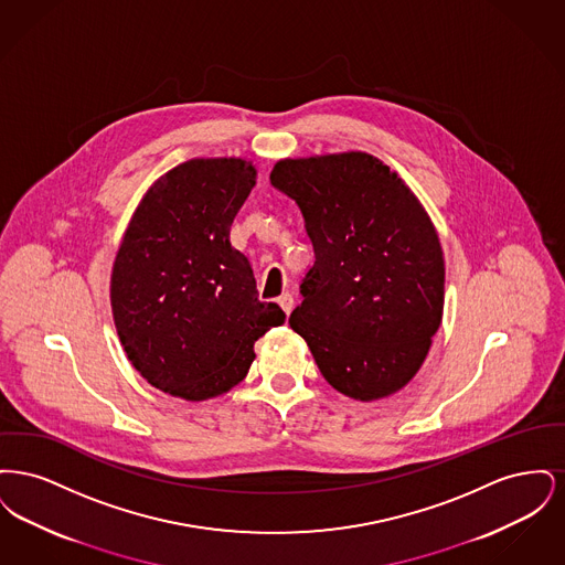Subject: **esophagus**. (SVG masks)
I'll return each mask as SVG.
<instances>
[{"instance_id":"34e87169","label":"esophagus","mask_w":565,"mask_h":565,"mask_svg":"<svg viewBox=\"0 0 565 565\" xmlns=\"http://www.w3.org/2000/svg\"><path fill=\"white\" fill-rule=\"evenodd\" d=\"M277 302H279V307L284 309L286 316L292 313V309H295V296L290 295V292H284V295L277 298Z\"/></svg>"}]
</instances>
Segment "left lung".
Here are the masks:
<instances>
[{"instance_id": "left-lung-1", "label": "left lung", "mask_w": 565, "mask_h": 565, "mask_svg": "<svg viewBox=\"0 0 565 565\" xmlns=\"http://www.w3.org/2000/svg\"><path fill=\"white\" fill-rule=\"evenodd\" d=\"M270 184L295 199L316 252L292 330L341 394L398 392L424 364L445 305L443 249L422 203L364 152L279 161Z\"/></svg>"}]
</instances>
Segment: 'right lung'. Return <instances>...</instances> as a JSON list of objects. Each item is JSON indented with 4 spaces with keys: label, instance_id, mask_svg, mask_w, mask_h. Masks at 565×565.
Instances as JSON below:
<instances>
[{
    "label": "right lung",
    "instance_id": "add662e5",
    "mask_svg": "<svg viewBox=\"0 0 565 565\" xmlns=\"http://www.w3.org/2000/svg\"><path fill=\"white\" fill-rule=\"evenodd\" d=\"M256 178L242 159L182 162L148 190L116 254L111 313L135 371L164 394L207 401L247 375L254 343L286 322L260 302L231 224Z\"/></svg>",
    "mask_w": 565,
    "mask_h": 565
}]
</instances>
